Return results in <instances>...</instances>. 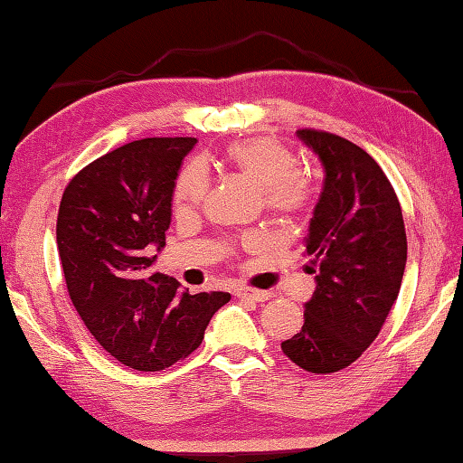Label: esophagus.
<instances>
[{"label":"esophagus","instance_id":"obj_1","mask_svg":"<svg viewBox=\"0 0 463 463\" xmlns=\"http://www.w3.org/2000/svg\"><path fill=\"white\" fill-rule=\"evenodd\" d=\"M234 297L237 298H250L254 302H264L269 300L272 294L269 290H257V288H239L234 290Z\"/></svg>","mask_w":463,"mask_h":463}]
</instances>
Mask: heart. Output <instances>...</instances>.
Listing matches in <instances>:
<instances>
[{
	"label": "heart",
	"mask_w": 463,
	"mask_h": 463,
	"mask_svg": "<svg viewBox=\"0 0 463 463\" xmlns=\"http://www.w3.org/2000/svg\"><path fill=\"white\" fill-rule=\"evenodd\" d=\"M221 161L226 169L259 184L264 204L274 214H297L312 201L310 175L297 165V156L288 146L272 137H252L231 143ZM209 189L211 176L204 165L199 161L189 163L175 183V211L184 214L201 209Z\"/></svg>",
	"instance_id": "heart-1"
}]
</instances>
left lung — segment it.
<instances>
[{
    "mask_svg": "<svg viewBox=\"0 0 463 463\" xmlns=\"http://www.w3.org/2000/svg\"><path fill=\"white\" fill-rule=\"evenodd\" d=\"M298 137L324 166L304 239L317 290L304 307L302 330L280 348L302 370L330 373L362 356L394 307L406 229L394 186L366 151L328 131L298 129Z\"/></svg>",
    "mask_w": 463,
    "mask_h": 463,
    "instance_id": "8db88e82",
    "label": "left lung"
}]
</instances>
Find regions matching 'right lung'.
Returning <instances> with one entry per match:
<instances>
[{
	"label": "right lung",
	"instance_id": "right-lung-1",
	"mask_svg": "<svg viewBox=\"0 0 463 463\" xmlns=\"http://www.w3.org/2000/svg\"><path fill=\"white\" fill-rule=\"evenodd\" d=\"M194 137H149L95 159L65 186L57 249L69 298L93 338L125 366L159 372L201 346L229 292L189 294L149 272L165 247L175 181Z\"/></svg>",
	"mask_w": 463,
	"mask_h": 463
}]
</instances>
